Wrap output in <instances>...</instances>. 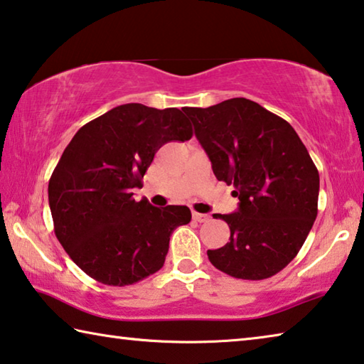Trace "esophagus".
Segmentation results:
<instances>
[{
    "label": "esophagus",
    "instance_id": "obj_1",
    "mask_svg": "<svg viewBox=\"0 0 364 364\" xmlns=\"http://www.w3.org/2000/svg\"><path fill=\"white\" fill-rule=\"evenodd\" d=\"M192 218H193V221H196V223L210 221V216H208V214H201V213H193Z\"/></svg>",
    "mask_w": 364,
    "mask_h": 364
}]
</instances>
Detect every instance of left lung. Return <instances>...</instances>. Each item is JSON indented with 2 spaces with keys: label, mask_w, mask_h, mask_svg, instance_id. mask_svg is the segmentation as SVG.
I'll return each mask as SVG.
<instances>
[{
  "label": "left lung",
  "mask_w": 364,
  "mask_h": 364,
  "mask_svg": "<svg viewBox=\"0 0 364 364\" xmlns=\"http://www.w3.org/2000/svg\"><path fill=\"white\" fill-rule=\"evenodd\" d=\"M218 181L235 190L238 210L213 214L229 224L223 248L208 250L219 271L261 281L282 271L318 216L319 174L294 127L247 98L186 108Z\"/></svg>",
  "instance_id": "obj_1"
}]
</instances>
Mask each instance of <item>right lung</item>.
Listing matches in <instances>:
<instances>
[{"label": "right lung", "mask_w": 364, "mask_h": 364, "mask_svg": "<svg viewBox=\"0 0 364 364\" xmlns=\"http://www.w3.org/2000/svg\"><path fill=\"white\" fill-rule=\"evenodd\" d=\"M192 135L181 109L127 103L85 124L65 146L48 201L59 243L95 281L124 287L163 267L172 230L192 213L135 201L132 192L164 143Z\"/></svg>", "instance_id": "right-lung-1"}]
</instances>
